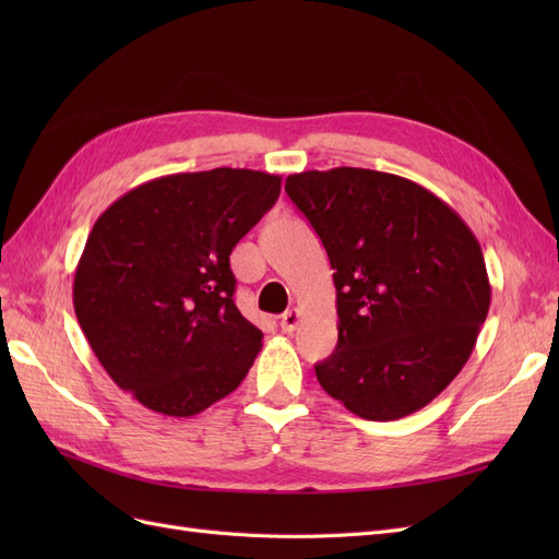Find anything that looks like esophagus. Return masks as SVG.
<instances>
[{"mask_svg":"<svg viewBox=\"0 0 559 559\" xmlns=\"http://www.w3.org/2000/svg\"><path fill=\"white\" fill-rule=\"evenodd\" d=\"M298 321H300V312H298V310H289V312H284V314H282L280 326H282V331H284V333H292V331H296Z\"/></svg>","mask_w":559,"mask_h":559,"instance_id":"obj_1","label":"esophagus"}]
</instances>
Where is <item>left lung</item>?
<instances>
[{"label":"left lung","instance_id":"8db88e82","mask_svg":"<svg viewBox=\"0 0 559 559\" xmlns=\"http://www.w3.org/2000/svg\"><path fill=\"white\" fill-rule=\"evenodd\" d=\"M284 191L324 245L337 347L314 366L354 415L425 408L468 361L489 310L476 235L425 186L364 167L289 175Z\"/></svg>","mask_w":559,"mask_h":559}]
</instances>
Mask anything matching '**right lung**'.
Listing matches in <instances>:
<instances>
[{
  "mask_svg": "<svg viewBox=\"0 0 559 559\" xmlns=\"http://www.w3.org/2000/svg\"><path fill=\"white\" fill-rule=\"evenodd\" d=\"M280 189L259 170L167 175L95 222L74 312L109 378L148 411L191 417L245 380L263 333L235 308L230 251Z\"/></svg>",
  "mask_w": 559,
  "mask_h": 559,
  "instance_id": "1",
  "label": "right lung"
}]
</instances>
